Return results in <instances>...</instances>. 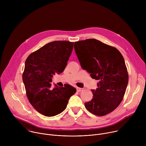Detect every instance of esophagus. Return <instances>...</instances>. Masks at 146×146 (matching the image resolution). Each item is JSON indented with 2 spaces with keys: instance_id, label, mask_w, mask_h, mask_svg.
Returning <instances> with one entry per match:
<instances>
[{
  "instance_id": "obj_1",
  "label": "esophagus",
  "mask_w": 146,
  "mask_h": 146,
  "mask_svg": "<svg viewBox=\"0 0 146 146\" xmlns=\"http://www.w3.org/2000/svg\"><path fill=\"white\" fill-rule=\"evenodd\" d=\"M83 88H78V87H77V92H81V91H83Z\"/></svg>"
}]
</instances>
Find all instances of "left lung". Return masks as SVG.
<instances>
[{
  "mask_svg": "<svg viewBox=\"0 0 146 146\" xmlns=\"http://www.w3.org/2000/svg\"><path fill=\"white\" fill-rule=\"evenodd\" d=\"M76 54L82 69L92 78L99 80L93 98L84 103L86 109L99 116L114 110L122 102L128 83L124 59L115 47L95 38L74 43Z\"/></svg>",
  "mask_w": 146,
  "mask_h": 146,
  "instance_id": "1",
  "label": "left lung"
}]
</instances>
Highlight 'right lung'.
Instances as JSON below:
<instances>
[{"instance_id": "obj_1", "label": "right lung", "mask_w": 146, "mask_h": 146, "mask_svg": "<svg viewBox=\"0 0 146 146\" xmlns=\"http://www.w3.org/2000/svg\"><path fill=\"white\" fill-rule=\"evenodd\" d=\"M73 42L54 41L31 54L27 58L23 80L27 98L34 109L47 117L60 114L66 108L76 90L68 85L52 89L53 74L64 72L72 54Z\"/></svg>"}]
</instances>
